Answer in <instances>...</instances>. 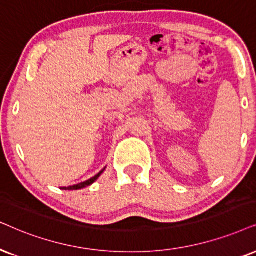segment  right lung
<instances>
[{
  "label": "right lung",
  "instance_id": "1",
  "mask_svg": "<svg viewBox=\"0 0 256 256\" xmlns=\"http://www.w3.org/2000/svg\"><path fill=\"white\" fill-rule=\"evenodd\" d=\"M102 171H104V170H102L98 174H96L94 177H92V178H90L88 180H86V182L76 184V186H62V188H61V189H62V190H79V189H82V188L88 186H90V184H92V183H94L96 180H98V177L100 176V174H102Z\"/></svg>",
  "mask_w": 256,
  "mask_h": 256
}]
</instances>
